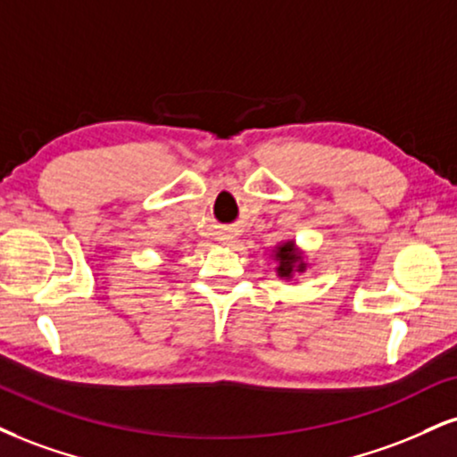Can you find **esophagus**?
<instances>
[{
    "mask_svg": "<svg viewBox=\"0 0 457 457\" xmlns=\"http://www.w3.org/2000/svg\"><path fill=\"white\" fill-rule=\"evenodd\" d=\"M219 240H221L223 245H232L234 240H236V234H232V232H221V234H219Z\"/></svg>",
    "mask_w": 457,
    "mask_h": 457,
    "instance_id": "obj_1",
    "label": "esophagus"
}]
</instances>
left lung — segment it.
<instances>
[{
	"mask_svg": "<svg viewBox=\"0 0 457 457\" xmlns=\"http://www.w3.org/2000/svg\"><path fill=\"white\" fill-rule=\"evenodd\" d=\"M277 260H278V277H291V272H294L295 268H298L300 272L304 270V263H302V257L295 253L294 243H285L283 246H278Z\"/></svg>",
	"mask_w": 457,
	"mask_h": 457,
	"instance_id": "8db88e82",
	"label": "left lung"
}]
</instances>
